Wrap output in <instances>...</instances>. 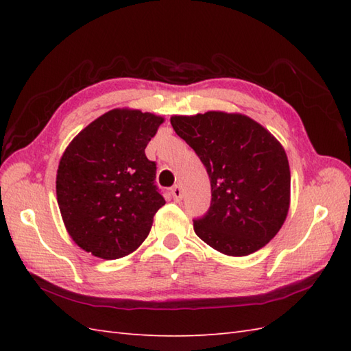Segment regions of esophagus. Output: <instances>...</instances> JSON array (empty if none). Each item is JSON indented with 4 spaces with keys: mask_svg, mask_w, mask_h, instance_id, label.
I'll return each instance as SVG.
<instances>
[{
    "mask_svg": "<svg viewBox=\"0 0 351 351\" xmlns=\"http://www.w3.org/2000/svg\"><path fill=\"white\" fill-rule=\"evenodd\" d=\"M170 193H171V197H173L176 202L178 200H181L182 199V189H181V185H173V187H171V190H170Z\"/></svg>",
    "mask_w": 351,
    "mask_h": 351,
    "instance_id": "1",
    "label": "esophagus"
}]
</instances>
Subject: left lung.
<instances>
[{
	"label": "left lung",
	"instance_id": "8db88e82",
	"mask_svg": "<svg viewBox=\"0 0 351 351\" xmlns=\"http://www.w3.org/2000/svg\"><path fill=\"white\" fill-rule=\"evenodd\" d=\"M175 132L204 162L211 205L195 232L229 256L259 250L279 232L289 210L285 149L253 119L225 111L171 116Z\"/></svg>",
	"mask_w": 351,
	"mask_h": 351
}]
</instances>
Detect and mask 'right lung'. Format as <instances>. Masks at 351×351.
<instances>
[{"label":"right lung","mask_w":351,"mask_h":351,"mask_svg":"<svg viewBox=\"0 0 351 351\" xmlns=\"http://www.w3.org/2000/svg\"><path fill=\"white\" fill-rule=\"evenodd\" d=\"M164 119L114 108L73 138L57 170V202L81 249L102 259L130 255L146 240L166 204L155 185L156 164L145 149Z\"/></svg>","instance_id":"obj_1"}]
</instances>
